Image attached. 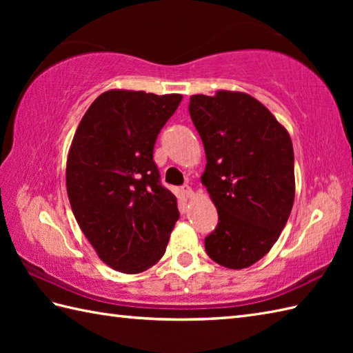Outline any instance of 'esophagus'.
I'll use <instances>...</instances> for the list:
<instances>
[{"label": "esophagus", "mask_w": 353, "mask_h": 353, "mask_svg": "<svg viewBox=\"0 0 353 353\" xmlns=\"http://www.w3.org/2000/svg\"><path fill=\"white\" fill-rule=\"evenodd\" d=\"M182 194L186 199H192L194 197V191L190 185H183L182 186Z\"/></svg>", "instance_id": "1"}]
</instances>
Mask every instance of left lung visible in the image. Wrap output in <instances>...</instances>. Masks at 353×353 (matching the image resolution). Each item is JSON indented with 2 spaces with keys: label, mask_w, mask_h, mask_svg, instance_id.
<instances>
[{
  "label": "left lung",
  "mask_w": 353,
  "mask_h": 353,
  "mask_svg": "<svg viewBox=\"0 0 353 353\" xmlns=\"http://www.w3.org/2000/svg\"><path fill=\"white\" fill-rule=\"evenodd\" d=\"M190 115L205 145L201 183L219 212L208 256L232 270L270 252L294 203V152L287 129L245 92L192 95Z\"/></svg>",
  "instance_id": "left-lung-1"
}]
</instances>
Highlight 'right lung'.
Instances as JSON below:
<instances>
[{"mask_svg": "<svg viewBox=\"0 0 353 353\" xmlns=\"http://www.w3.org/2000/svg\"><path fill=\"white\" fill-rule=\"evenodd\" d=\"M181 101V94L110 89L89 106L72 138L66 161L71 209L99 258L117 272L153 267L179 220L153 148Z\"/></svg>", "mask_w": 353, "mask_h": 353, "instance_id": "1", "label": "right lung"}]
</instances>
